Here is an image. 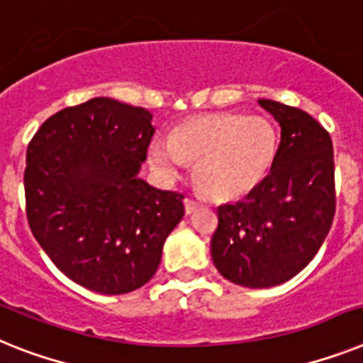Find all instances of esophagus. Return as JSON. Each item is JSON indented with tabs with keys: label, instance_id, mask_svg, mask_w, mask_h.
I'll use <instances>...</instances> for the list:
<instances>
[{
	"label": "esophagus",
	"instance_id": "obj_1",
	"mask_svg": "<svg viewBox=\"0 0 363 363\" xmlns=\"http://www.w3.org/2000/svg\"><path fill=\"white\" fill-rule=\"evenodd\" d=\"M184 203H185V213H187V215L193 213L194 209H196L200 206V203L196 202V200H193V199H185Z\"/></svg>",
	"mask_w": 363,
	"mask_h": 363
}]
</instances>
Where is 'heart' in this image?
Returning <instances> with one entry per match:
<instances>
[{"label": "heart", "mask_w": 363, "mask_h": 363, "mask_svg": "<svg viewBox=\"0 0 363 363\" xmlns=\"http://www.w3.org/2000/svg\"><path fill=\"white\" fill-rule=\"evenodd\" d=\"M278 137L262 116L224 113L176 128L172 139L155 137L148 157L155 174L174 179L194 163L196 184L213 199H238L262 182L277 157Z\"/></svg>", "instance_id": "obj_1"}]
</instances>
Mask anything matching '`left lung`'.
Returning a JSON list of instances; mask_svg holds the SVG:
<instances>
[{"label":"left lung","mask_w":363,"mask_h":363,"mask_svg":"<svg viewBox=\"0 0 363 363\" xmlns=\"http://www.w3.org/2000/svg\"><path fill=\"white\" fill-rule=\"evenodd\" d=\"M282 128L271 172L239 202L218 206L211 257L242 287L287 282L313 259L336 213L328 131L306 111L257 100Z\"/></svg>","instance_id":"1"}]
</instances>
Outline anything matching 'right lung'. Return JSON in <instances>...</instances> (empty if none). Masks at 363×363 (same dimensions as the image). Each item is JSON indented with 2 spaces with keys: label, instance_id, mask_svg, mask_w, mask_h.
I'll return each mask as SVG.
<instances>
[{
  "label": "right lung",
  "instance_id": "add662e5",
  "mask_svg": "<svg viewBox=\"0 0 363 363\" xmlns=\"http://www.w3.org/2000/svg\"><path fill=\"white\" fill-rule=\"evenodd\" d=\"M155 128L150 111L92 98L50 116L27 146L26 213L55 267L101 295L145 286L184 194L139 178Z\"/></svg>",
  "mask_w": 363,
  "mask_h": 363
}]
</instances>
